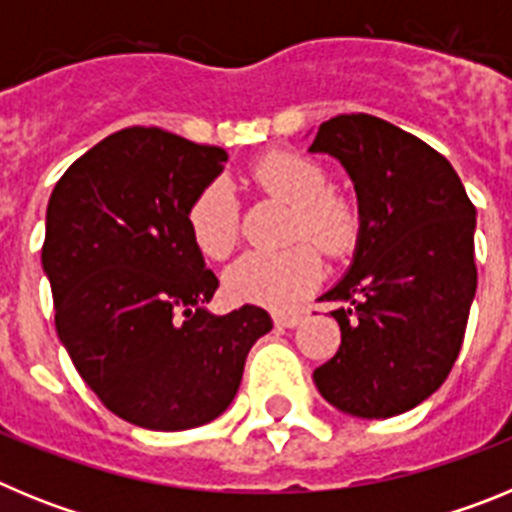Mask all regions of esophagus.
<instances>
[{"instance_id": "obj_1", "label": "esophagus", "mask_w": 512, "mask_h": 512, "mask_svg": "<svg viewBox=\"0 0 512 512\" xmlns=\"http://www.w3.org/2000/svg\"><path fill=\"white\" fill-rule=\"evenodd\" d=\"M271 320H274V325H279V328H295V325L302 320V312H297V310H274V312H271Z\"/></svg>"}]
</instances>
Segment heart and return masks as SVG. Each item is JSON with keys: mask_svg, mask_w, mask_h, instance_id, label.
<instances>
[{"mask_svg": "<svg viewBox=\"0 0 512 512\" xmlns=\"http://www.w3.org/2000/svg\"><path fill=\"white\" fill-rule=\"evenodd\" d=\"M253 187L292 207L287 241H312L325 256L341 259L359 235V210L348 197L328 189V176L300 153L274 151L248 171ZM194 246L207 259H225L238 243V207L225 184L202 189L187 210ZM323 274L318 251L295 243L277 253H246L225 271V289L238 302L284 305L307 292Z\"/></svg>", "mask_w": 512, "mask_h": 512, "instance_id": "b5f03b06", "label": "heart"}]
</instances>
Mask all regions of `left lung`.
<instances>
[{
	"instance_id": "left-lung-1",
	"label": "left lung",
	"mask_w": 512,
	"mask_h": 512,
	"mask_svg": "<svg viewBox=\"0 0 512 512\" xmlns=\"http://www.w3.org/2000/svg\"><path fill=\"white\" fill-rule=\"evenodd\" d=\"M312 153L338 158L359 197V241L338 302L336 356L320 395L356 418H392L431 397L459 356L477 292V210L438 151L374 115H338Z\"/></svg>"
}]
</instances>
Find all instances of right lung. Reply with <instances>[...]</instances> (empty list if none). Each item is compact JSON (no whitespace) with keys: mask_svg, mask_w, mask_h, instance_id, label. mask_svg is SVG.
<instances>
[{"mask_svg":"<svg viewBox=\"0 0 512 512\" xmlns=\"http://www.w3.org/2000/svg\"><path fill=\"white\" fill-rule=\"evenodd\" d=\"M228 153L161 128L107 135L66 169L45 212L56 330L107 410L148 431L225 413L269 312L212 315L217 277L187 228Z\"/></svg>","mask_w":512,"mask_h":512,"instance_id":"obj_1","label":"right lung"}]
</instances>
